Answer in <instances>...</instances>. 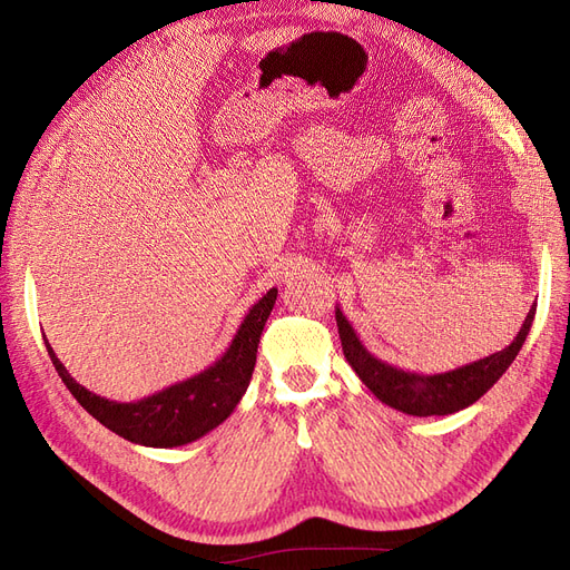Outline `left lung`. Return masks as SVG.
Instances as JSON below:
<instances>
[{"instance_id": "obj_1", "label": "left lung", "mask_w": 570, "mask_h": 570, "mask_svg": "<svg viewBox=\"0 0 570 570\" xmlns=\"http://www.w3.org/2000/svg\"><path fill=\"white\" fill-rule=\"evenodd\" d=\"M534 308L538 306L532 304L519 335L513 337L507 350L473 361V364L435 375L411 373L404 368L390 366L387 361L373 356L364 344H361L352 323L340 312V306L335 308V321L344 358L350 361V366L356 371L361 383H364L377 400L396 411L409 413V416H446V413L461 411L478 402L480 396L504 375V371L513 364V358L519 356L530 333Z\"/></svg>"}]
</instances>
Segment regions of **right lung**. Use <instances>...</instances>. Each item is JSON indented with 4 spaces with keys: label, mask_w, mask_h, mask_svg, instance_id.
<instances>
[{
    "label": "right lung",
    "mask_w": 570,
    "mask_h": 570,
    "mask_svg": "<svg viewBox=\"0 0 570 570\" xmlns=\"http://www.w3.org/2000/svg\"><path fill=\"white\" fill-rule=\"evenodd\" d=\"M278 297V289L271 287L258 299L245 321L239 323L230 347L223 356L204 368L202 373L187 377L183 383L170 385L157 394L137 402H111L76 383L71 373L57 358L51 344L45 340L51 364L61 375L63 385L71 390L78 404L97 419L111 433L126 438L128 442L145 446H180L204 438L209 430L226 421L249 387L258 340L271 316V308Z\"/></svg>",
    "instance_id": "1"
}]
</instances>
